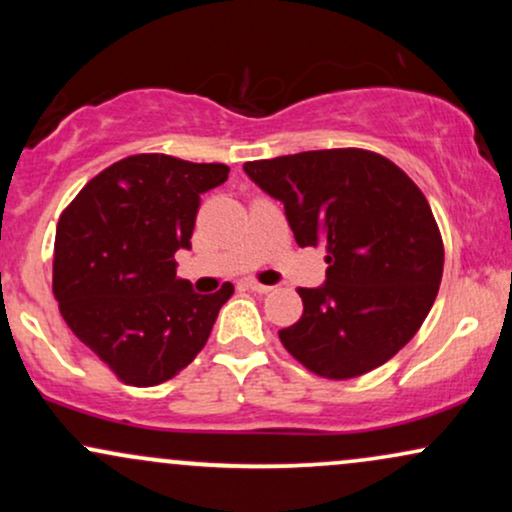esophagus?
Instances as JSON below:
<instances>
[{
    "label": "esophagus",
    "instance_id": "esophagus-1",
    "mask_svg": "<svg viewBox=\"0 0 512 512\" xmlns=\"http://www.w3.org/2000/svg\"><path fill=\"white\" fill-rule=\"evenodd\" d=\"M245 286H248V289L255 291V293H269V291L274 289V286L260 284V281H255V279H245Z\"/></svg>",
    "mask_w": 512,
    "mask_h": 512
}]
</instances>
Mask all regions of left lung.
Masks as SVG:
<instances>
[{"label": "left lung", "mask_w": 512, "mask_h": 512, "mask_svg": "<svg viewBox=\"0 0 512 512\" xmlns=\"http://www.w3.org/2000/svg\"><path fill=\"white\" fill-rule=\"evenodd\" d=\"M243 170L284 204L301 248H327V281L298 289L301 320L279 332L286 351L330 380L390 361L424 325L443 276V238L424 192L366 149L303 151Z\"/></svg>", "instance_id": "obj_1"}]
</instances>
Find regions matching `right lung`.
I'll list each match as a JSON object with an SVG mask.
<instances>
[{"instance_id": "add662e5", "label": "right lung", "mask_w": 512, "mask_h": 512, "mask_svg": "<svg viewBox=\"0 0 512 512\" xmlns=\"http://www.w3.org/2000/svg\"><path fill=\"white\" fill-rule=\"evenodd\" d=\"M228 180L223 163L127 156L62 211L52 293L60 313L122 383L161 385L207 344L233 284L202 296L175 276L190 250L199 195Z\"/></svg>"}]
</instances>
